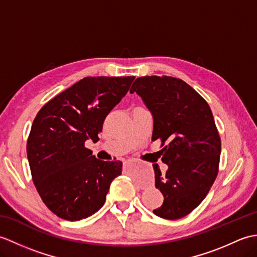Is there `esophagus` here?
I'll use <instances>...</instances> for the list:
<instances>
[{
    "mask_svg": "<svg viewBox=\"0 0 257 257\" xmlns=\"http://www.w3.org/2000/svg\"><path fill=\"white\" fill-rule=\"evenodd\" d=\"M124 165H127V166H129L130 163H133V160H130V159H128V160H124Z\"/></svg>",
    "mask_w": 257,
    "mask_h": 257,
    "instance_id": "esophagus-1",
    "label": "esophagus"
}]
</instances>
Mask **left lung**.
Masks as SVG:
<instances>
[{
	"instance_id": "obj_1",
	"label": "left lung",
	"mask_w": 257,
	"mask_h": 257,
	"mask_svg": "<svg viewBox=\"0 0 257 257\" xmlns=\"http://www.w3.org/2000/svg\"><path fill=\"white\" fill-rule=\"evenodd\" d=\"M143 98L154 117L152 141H161L162 174L154 165L156 188L163 203L156 215L178 220L204 200L219 172L221 138L210 106L185 81L170 76H145L130 92Z\"/></svg>"
}]
</instances>
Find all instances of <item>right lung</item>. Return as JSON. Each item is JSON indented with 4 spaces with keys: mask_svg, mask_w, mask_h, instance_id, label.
I'll use <instances>...</instances> for the list:
<instances>
[{
    "mask_svg": "<svg viewBox=\"0 0 257 257\" xmlns=\"http://www.w3.org/2000/svg\"><path fill=\"white\" fill-rule=\"evenodd\" d=\"M135 76L85 77L42 107L26 152L38 194L54 214L79 221L103 205L122 162L102 161L85 143L99 140L103 120L127 94Z\"/></svg>",
    "mask_w": 257,
    "mask_h": 257,
    "instance_id": "obj_1",
    "label": "right lung"
}]
</instances>
